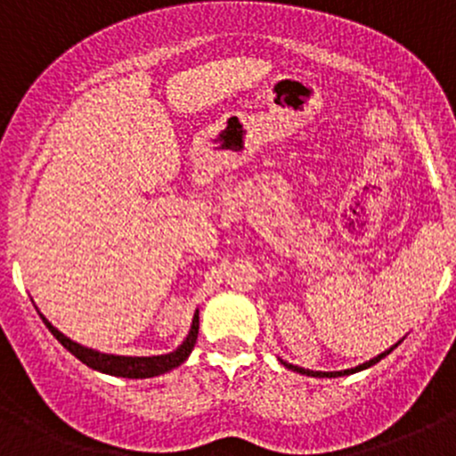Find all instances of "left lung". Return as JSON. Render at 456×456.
Returning <instances> with one entry per match:
<instances>
[{"label":"left lung","instance_id":"1","mask_svg":"<svg viewBox=\"0 0 456 456\" xmlns=\"http://www.w3.org/2000/svg\"><path fill=\"white\" fill-rule=\"evenodd\" d=\"M403 339H404V337H403ZM403 339H400V341H403ZM400 341H398V344L391 346V347H387L385 352H380V354H379V356H374V359L365 361V363H361V365H356V367H350V370H341V371H313V370H305V367H297V365L287 363V361H282V359H278V361H281V363L285 365V367H289V370H291V371H297V374L315 376V379H337V376H350V374H356V371H361V370H367V367L376 365V363H379L380 359H385V356L389 354V352H394L395 347L400 346Z\"/></svg>","mask_w":456,"mask_h":456}]
</instances>
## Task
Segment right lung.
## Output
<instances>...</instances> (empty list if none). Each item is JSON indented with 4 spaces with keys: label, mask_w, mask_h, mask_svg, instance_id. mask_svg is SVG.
Wrapping results in <instances>:
<instances>
[{
    "label": "right lung",
    "mask_w": 456,
    "mask_h": 456,
    "mask_svg": "<svg viewBox=\"0 0 456 456\" xmlns=\"http://www.w3.org/2000/svg\"><path fill=\"white\" fill-rule=\"evenodd\" d=\"M41 320L45 322V326L50 328V332L61 341L67 350L71 352L76 359H80L82 363L89 365L91 370L102 371V374L110 376H121V379H151V376H160L165 371L174 370V367L183 365L184 361L189 359L191 350L195 347V341H198V330H200V311H195L193 322H191L189 335L184 337V341L175 347L174 352H167V354H154V356H124V354H106V352L93 350V347H86L77 341L69 339L67 335H62L52 322H47V317L43 313H38Z\"/></svg>",
    "instance_id": "add662e5"
}]
</instances>
